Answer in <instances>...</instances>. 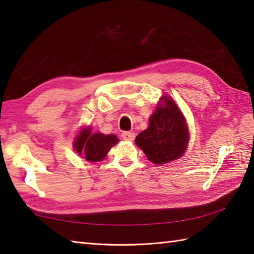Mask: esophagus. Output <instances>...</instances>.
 Wrapping results in <instances>:
<instances>
[{"label":"esophagus","mask_w":254,"mask_h":254,"mask_svg":"<svg viewBox=\"0 0 254 254\" xmlns=\"http://www.w3.org/2000/svg\"><path fill=\"white\" fill-rule=\"evenodd\" d=\"M122 138L126 139V141H133L134 137H135V133L133 132H123L121 134Z\"/></svg>","instance_id":"obj_1"}]
</instances>
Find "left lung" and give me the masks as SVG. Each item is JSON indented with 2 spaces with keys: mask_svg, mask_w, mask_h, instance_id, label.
<instances>
[{
  "mask_svg": "<svg viewBox=\"0 0 254 254\" xmlns=\"http://www.w3.org/2000/svg\"><path fill=\"white\" fill-rule=\"evenodd\" d=\"M149 118V126L135 138V143L152 163L163 165L179 158L186 152L189 132L185 117L170 97Z\"/></svg>",
  "mask_w": 254,
  "mask_h": 254,
  "instance_id": "8db88e82",
  "label": "left lung"
}]
</instances>
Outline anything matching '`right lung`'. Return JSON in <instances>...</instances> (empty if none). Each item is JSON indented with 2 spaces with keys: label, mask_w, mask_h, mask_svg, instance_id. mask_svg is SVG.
Listing matches in <instances>:
<instances>
[{
  "label": "right lung",
  "mask_w": 254,
  "mask_h": 254,
  "mask_svg": "<svg viewBox=\"0 0 254 254\" xmlns=\"http://www.w3.org/2000/svg\"><path fill=\"white\" fill-rule=\"evenodd\" d=\"M118 137L113 134L94 133L90 128H83L74 142V147L79 155H84L88 161H100L106 157L109 149L118 143Z\"/></svg>",
  "instance_id": "right-lung-1"
}]
</instances>
